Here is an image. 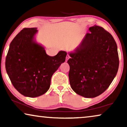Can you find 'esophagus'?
Returning a JSON list of instances; mask_svg holds the SVG:
<instances>
[{
  "label": "esophagus",
  "mask_w": 127,
  "mask_h": 127,
  "mask_svg": "<svg viewBox=\"0 0 127 127\" xmlns=\"http://www.w3.org/2000/svg\"><path fill=\"white\" fill-rule=\"evenodd\" d=\"M69 58H70V56H69V55L68 54H67V55H66V61L68 60Z\"/></svg>",
  "instance_id": "obj_1"
}]
</instances>
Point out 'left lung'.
<instances>
[{
    "mask_svg": "<svg viewBox=\"0 0 127 127\" xmlns=\"http://www.w3.org/2000/svg\"><path fill=\"white\" fill-rule=\"evenodd\" d=\"M79 46L67 61L72 90L85 98H95L107 89L119 66L117 46L110 33L103 28L90 27Z\"/></svg>",
    "mask_w": 127,
    "mask_h": 127,
    "instance_id": "obj_1",
    "label": "left lung"
}]
</instances>
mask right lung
I'll list each match as a JSON object with an SVG mask.
<instances>
[{"label": "right lung", "mask_w": 127, "mask_h": 127, "mask_svg": "<svg viewBox=\"0 0 127 127\" xmlns=\"http://www.w3.org/2000/svg\"><path fill=\"white\" fill-rule=\"evenodd\" d=\"M37 28H24L10 43L6 58L7 73L14 88L25 96L34 98L50 88L53 74L65 61L66 52L54 57L36 42Z\"/></svg>", "instance_id": "add662e5"}]
</instances>
